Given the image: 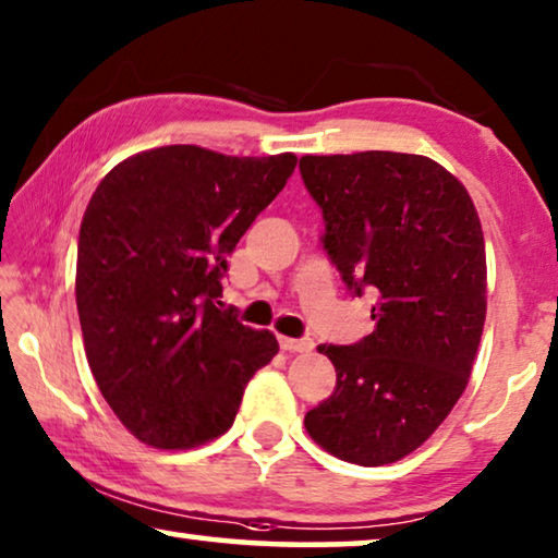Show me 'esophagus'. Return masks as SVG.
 <instances>
[{"label":"esophagus","mask_w":558,"mask_h":558,"mask_svg":"<svg viewBox=\"0 0 558 558\" xmlns=\"http://www.w3.org/2000/svg\"><path fill=\"white\" fill-rule=\"evenodd\" d=\"M279 347L284 352H310L314 342L312 339H292V337H279Z\"/></svg>","instance_id":"34e87169"}]
</instances>
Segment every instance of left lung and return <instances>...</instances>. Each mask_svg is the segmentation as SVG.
I'll return each mask as SVG.
<instances>
[{"label":"left lung","instance_id":"left-lung-1","mask_svg":"<svg viewBox=\"0 0 558 558\" xmlns=\"http://www.w3.org/2000/svg\"><path fill=\"white\" fill-rule=\"evenodd\" d=\"M322 246L354 296L377 294L375 329L319 344L335 392L304 415L327 453L385 465L413 453L463 395L486 322V244L465 185L425 156H304Z\"/></svg>","mask_w":558,"mask_h":558}]
</instances>
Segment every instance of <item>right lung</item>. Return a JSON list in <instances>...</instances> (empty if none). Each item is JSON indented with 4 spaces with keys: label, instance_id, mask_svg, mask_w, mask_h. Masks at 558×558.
Instances as JSON below:
<instances>
[{
    "label": "right lung",
    "instance_id": "add662e5",
    "mask_svg": "<svg viewBox=\"0 0 558 558\" xmlns=\"http://www.w3.org/2000/svg\"><path fill=\"white\" fill-rule=\"evenodd\" d=\"M294 153L163 145L125 158L85 208L77 314L93 377L145 446L219 438L279 342L221 310L226 256L294 173Z\"/></svg>",
    "mask_w": 558,
    "mask_h": 558
}]
</instances>
